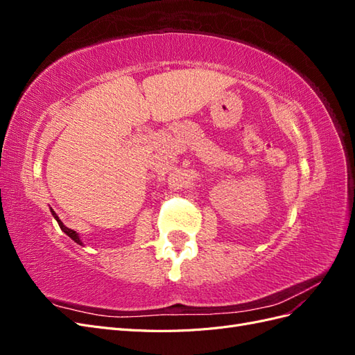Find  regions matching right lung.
I'll use <instances>...</instances> for the list:
<instances>
[{
    "mask_svg": "<svg viewBox=\"0 0 355 355\" xmlns=\"http://www.w3.org/2000/svg\"><path fill=\"white\" fill-rule=\"evenodd\" d=\"M50 211H51V214H53V218H55V219L58 220V223H59L60 230H62L63 232H65L69 239H72L75 243L80 244V245H83V241H81V239H80L78 232H77V231H73V230H71V228H68V227H65V225H63V222L59 219V216H58V214H56V211H55V210L50 209Z\"/></svg>",
    "mask_w": 355,
    "mask_h": 355,
    "instance_id": "add662e5",
    "label": "right lung"
}]
</instances>
